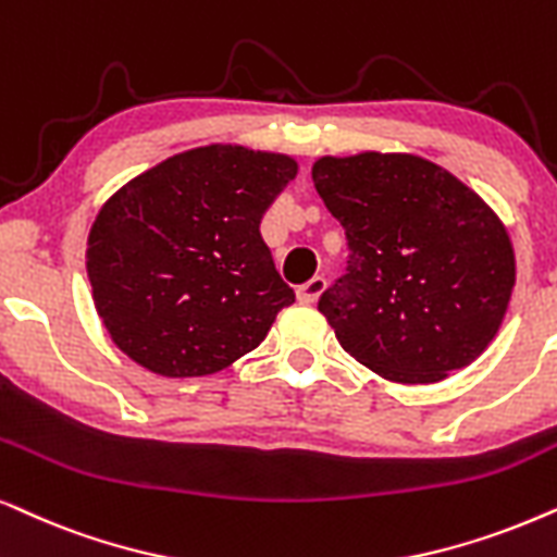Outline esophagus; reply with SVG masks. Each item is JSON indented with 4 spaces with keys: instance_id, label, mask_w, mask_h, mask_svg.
<instances>
[{
    "instance_id": "esophagus-1",
    "label": "esophagus",
    "mask_w": 557,
    "mask_h": 557,
    "mask_svg": "<svg viewBox=\"0 0 557 557\" xmlns=\"http://www.w3.org/2000/svg\"><path fill=\"white\" fill-rule=\"evenodd\" d=\"M324 286H327V281H324L322 276L309 278L307 284H301L299 288H296V299H299L301 305H314V301L322 296Z\"/></svg>"
}]
</instances>
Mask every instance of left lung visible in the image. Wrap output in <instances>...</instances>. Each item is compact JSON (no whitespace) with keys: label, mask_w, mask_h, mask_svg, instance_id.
<instances>
[{"label":"left lung","mask_w":557,"mask_h":557,"mask_svg":"<svg viewBox=\"0 0 557 557\" xmlns=\"http://www.w3.org/2000/svg\"><path fill=\"white\" fill-rule=\"evenodd\" d=\"M312 182L348 237V273L320 296L343 350L396 384L471 366L499 332L517 276L494 209L411 153L324 156Z\"/></svg>","instance_id":"obj_1"}]
</instances>
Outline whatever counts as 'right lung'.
<instances>
[{
    "label": "right lung",
    "mask_w": 557,
    "mask_h": 557,
    "mask_svg": "<svg viewBox=\"0 0 557 557\" xmlns=\"http://www.w3.org/2000/svg\"><path fill=\"white\" fill-rule=\"evenodd\" d=\"M296 171L284 153L214 143L165 158L104 201L86 273L127 358L191 379L263 343L294 292L258 227Z\"/></svg>",
    "instance_id": "right-lung-1"
}]
</instances>
